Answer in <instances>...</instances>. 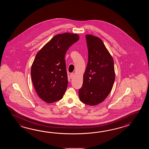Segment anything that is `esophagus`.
<instances>
[{"label":"esophagus","mask_w":149,"mask_h":149,"mask_svg":"<svg viewBox=\"0 0 149 149\" xmlns=\"http://www.w3.org/2000/svg\"><path fill=\"white\" fill-rule=\"evenodd\" d=\"M74 73H71V74H70V78H71V79L73 78V77H74Z\"/></svg>","instance_id":"1"}]
</instances>
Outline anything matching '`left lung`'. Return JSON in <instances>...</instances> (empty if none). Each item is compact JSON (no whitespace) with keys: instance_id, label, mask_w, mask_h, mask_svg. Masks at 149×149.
Instances as JSON below:
<instances>
[{"instance_id":"8db88e82","label":"left lung","mask_w":149,"mask_h":149,"mask_svg":"<svg viewBox=\"0 0 149 149\" xmlns=\"http://www.w3.org/2000/svg\"><path fill=\"white\" fill-rule=\"evenodd\" d=\"M88 62L83 76L79 99L86 104L94 106L107 97L115 80L114 61L101 39L86 35Z\"/></svg>"}]
</instances>
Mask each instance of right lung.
<instances>
[{
    "label": "right lung",
    "instance_id": "1",
    "mask_svg": "<svg viewBox=\"0 0 149 149\" xmlns=\"http://www.w3.org/2000/svg\"><path fill=\"white\" fill-rule=\"evenodd\" d=\"M79 39V35L69 32L55 35L36 54L31 69L32 81L45 102L63 97L68 83L65 54Z\"/></svg>",
    "mask_w": 149,
    "mask_h": 149
}]
</instances>
